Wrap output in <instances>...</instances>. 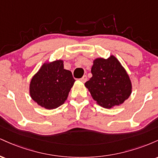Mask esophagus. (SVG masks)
Segmentation results:
<instances>
[{
  "instance_id": "obj_1",
  "label": "esophagus",
  "mask_w": 158,
  "mask_h": 158,
  "mask_svg": "<svg viewBox=\"0 0 158 158\" xmlns=\"http://www.w3.org/2000/svg\"><path fill=\"white\" fill-rule=\"evenodd\" d=\"M79 80H80L81 82L84 83V82H85V81H87V77H86V76H83V77H81L80 79H79Z\"/></svg>"
}]
</instances>
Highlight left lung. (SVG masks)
I'll return each mask as SVG.
<instances>
[{
    "label": "left lung",
    "mask_w": 158,
    "mask_h": 158,
    "mask_svg": "<svg viewBox=\"0 0 158 158\" xmlns=\"http://www.w3.org/2000/svg\"><path fill=\"white\" fill-rule=\"evenodd\" d=\"M91 73L85 86L99 106L105 108L120 106L131 94L129 75L114 56L94 59Z\"/></svg>",
    "instance_id": "obj_1"
}]
</instances>
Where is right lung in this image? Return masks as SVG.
I'll list each match as a JSON object with an SVG mask.
<instances>
[{
    "label": "right lung",
    "instance_id": "obj_1",
    "mask_svg": "<svg viewBox=\"0 0 158 158\" xmlns=\"http://www.w3.org/2000/svg\"><path fill=\"white\" fill-rule=\"evenodd\" d=\"M75 81L63 60L46 61L31 79L30 95L45 109H55L64 104Z\"/></svg>",
    "mask_w": 158,
    "mask_h": 158
}]
</instances>
